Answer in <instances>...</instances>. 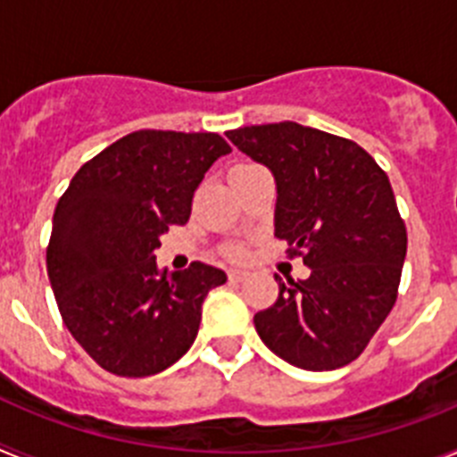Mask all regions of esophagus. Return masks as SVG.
<instances>
[{"instance_id":"34e87169","label":"esophagus","mask_w":457,"mask_h":457,"mask_svg":"<svg viewBox=\"0 0 457 457\" xmlns=\"http://www.w3.org/2000/svg\"><path fill=\"white\" fill-rule=\"evenodd\" d=\"M228 278L231 281H242V278H247V272L245 270H228Z\"/></svg>"}]
</instances>
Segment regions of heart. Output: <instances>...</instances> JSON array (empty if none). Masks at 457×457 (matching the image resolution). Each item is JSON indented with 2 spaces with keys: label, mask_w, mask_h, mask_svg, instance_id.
Returning <instances> with one entry per match:
<instances>
[{
  "label": "heart",
  "mask_w": 457,
  "mask_h": 457,
  "mask_svg": "<svg viewBox=\"0 0 457 457\" xmlns=\"http://www.w3.org/2000/svg\"><path fill=\"white\" fill-rule=\"evenodd\" d=\"M224 253L228 258H231V261H242V258L247 256V249H245V247H242V245H237V242H236V245H228V247L224 249Z\"/></svg>",
  "instance_id": "b5f03b06"
}]
</instances>
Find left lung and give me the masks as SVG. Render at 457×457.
Masks as SVG:
<instances>
[{
	"label": "left lung",
	"mask_w": 457,
	"mask_h": 457,
	"mask_svg": "<svg viewBox=\"0 0 457 457\" xmlns=\"http://www.w3.org/2000/svg\"><path fill=\"white\" fill-rule=\"evenodd\" d=\"M226 137L277 180L274 233L309 278L278 274V297L253 316L274 354L304 370H334L364 353L394 309L407 228L394 189L364 148L293 120Z\"/></svg>",
	"instance_id": "1"
}]
</instances>
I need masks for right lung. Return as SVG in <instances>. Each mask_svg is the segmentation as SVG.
I'll return each instance as SVG.
<instances>
[{
    "label": "right lung",
    "mask_w": 457,
    "mask_h": 457,
    "mask_svg": "<svg viewBox=\"0 0 457 457\" xmlns=\"http://www.w3.org/2000/svg\"><path fill=\"white\" fill-rule=\"evenodd\" d=\"M226 153L217 132H130L82 164L56 204L47 277L68 332L109 373H160L199 334L201 304L226 274L199 261L167 274L153 252L169 226L187 224Z\"/></svg>",
    "instance_id": "add662e5"
}]
</instances>
